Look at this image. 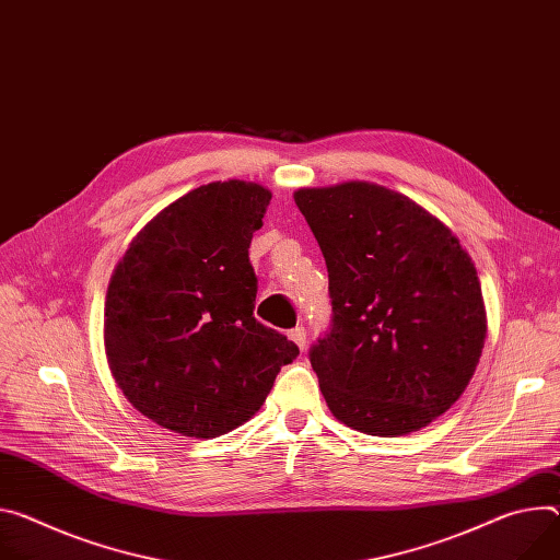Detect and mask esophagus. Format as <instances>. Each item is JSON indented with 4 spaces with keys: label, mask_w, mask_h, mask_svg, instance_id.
Returning <instances> with one entry per match:
<instances>
[{
    "label": "esophagus",
    "mask_w": 560,
    "mask_h": 560,
    "mask_svg": "<svg viewBox=\"0 0 560 560\" xmlns=\"http://www.w3.org/2000/svg\"><path fill=\"white\" fill-rule=\"evenodd\" d=\"M288 337L303 350V348H306V330H303L301 326H296V328H292L290 332H288Z\"/></svg>",
    "instance_id": "34e87169"
}]
</instances>
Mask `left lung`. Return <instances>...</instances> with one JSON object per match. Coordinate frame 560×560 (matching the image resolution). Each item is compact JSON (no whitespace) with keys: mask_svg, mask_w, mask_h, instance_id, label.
I'll list each match as a JSON object with an SVG mask.
<instances>
[{"mask_svg":"<svg viewBox=\"0 0 560 560\" xmlns=\"http://www.w3.org/2000/svg\"><path fill=\"white\" fill-rule=\"evenodd\" d=\"M294 202L328 268L330 328L308 352L328 409L369 435L427 427L465 393L487 337L469 254L375 183L303 187Z\"/></svg>","mask_w":560,"mask_h":560,"instance_id":"obj_1","label":"left lung"}]
</instances>
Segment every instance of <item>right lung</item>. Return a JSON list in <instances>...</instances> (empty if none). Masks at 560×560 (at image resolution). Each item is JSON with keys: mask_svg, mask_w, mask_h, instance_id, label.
<instances>
[{"mask_svg": "<svg viewBox=\"0 0 560 560\" xmlns=\"http://www.w3.org/2000/svg\"><path fill=\"white\" fill-rule=\"evenodd\" d=\"M272 194L210 183L174 200L131 241L105 303L116 384L144 418L219 438L261 409L299 348L254 319L252 234Z\"/></svg>", "mask_w": 560, "mask_h": 560, "instance_id": "1", "label": "right lung"}]
</instances>
